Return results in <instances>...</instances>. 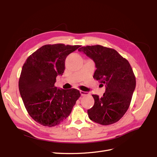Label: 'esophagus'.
<instances>
[{"instance_id":"esophagus-1","label":"esophagus","mask_w":157,"mask_h":157,"mask_svg":"<svg viewBox=\"0 0 157 157\" xmlns=\"http://www.w3.org/2000/svg\"><path fill=\"white\" fill-rule=\"evenodd\" d=\"M80 94H81V96H87V95L89 94L88 92H84V91H82V90H80Z\"/></svg>"}]
</instances>
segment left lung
Instances as JSON below:
<instances>
[{"label": "left lung", "mask_w": 157, "mask_h": 157, "mask_svg": "<svg viewBox=\"0 0 157 157\" xmlns=\"http://www.w3.org/2000/svg\"><path fill=\"white\" fill-rule=\"evenodd\" d=\"M78 51L94 61L97 69L93 78L106 86L102 97L92 95L94 105L88 110L90 119L101 125L114 124L129 108L136 88L131 65L115 50L101 45L83 46Z\"/></svg>", "instance_id": "left-lung-1"}]
</instances>
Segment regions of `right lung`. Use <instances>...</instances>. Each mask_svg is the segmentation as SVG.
<instances>
[{"mask_svg": "<svg viewBox=\"0 0 157 157\" xmlns=\"http://www.w3.org/2000/svg\"><path fill=\"white\" fill-rule=\"evenodd\" d=\"M80 45L46 44L28 57L19 79V90L27 113L39 124L52 127L70 115L80 96L79 90L58 89L56 77L62 75L65 61Z\"/></svg>", "mask_w": 157, "mask_h": 157, "instance_id": "1", "label": "right lung"}]
</instances>
